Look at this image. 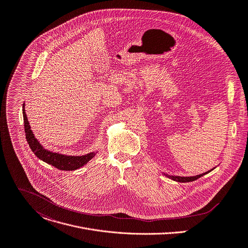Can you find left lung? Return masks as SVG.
<instances>
[{
  "instance_id": "left-lung-1",
  "label": "left lung",
  "mask_w": 248,
  "mask_h": 248,
  "mask_svg": "<svg viewBox=\"0 0 248 248\" xmlns=\"http://www.w3.org/2000/svg\"><path fill=\"white\" fill-rule=\"evenodd\" d=\"M214 169V168H213ZM212 169V170H213ZM212 170H210V171H208V172H206V173H202V174H200V175H196V176H190V177H181V176H173V175H168V174H165V173H163L166 177H168V178H170L171 180H173V181H176V182H181V183H186V182H192V181H195V180H197V179H199L200 177H202V176H204L205 174H207V173H209V172H211Z\"/></svg>"
}]
</instances>
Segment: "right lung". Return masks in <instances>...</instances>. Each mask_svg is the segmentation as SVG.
I'll list each match as a JSON object with an SVG mask.
<instances>
[{
  "instance_id": "1",
  "label": "right lung",
  "mask_w": 248,
  "mask_h": 248,
  "mask_svg": "<svg viewBox=\"0 0 248 248\" xmlns=\"http://www.w3.org/2000/svg\"><path fill=\"white\" fill-rule=\"evenodd\" d=\"M22 116H24V124H25V131L28 143L32 150V152L37 156V158L48 163L49 165L54 166L59 170L64 171H73L77 170L80 167L87 164L93 157L96 155V152H90L85 155L75 156V155H65L59 152H52L48 149L44 148L39 141L35 139L32 130L31 129L30 123L28 121V117L25 109V104L22 105Z\"/></svg>"
}]
</instances>
